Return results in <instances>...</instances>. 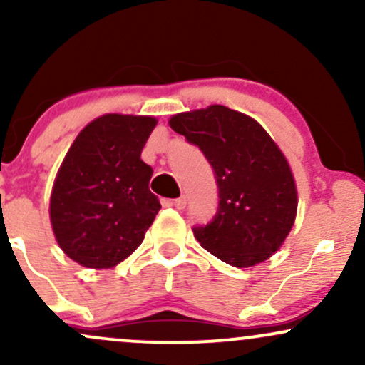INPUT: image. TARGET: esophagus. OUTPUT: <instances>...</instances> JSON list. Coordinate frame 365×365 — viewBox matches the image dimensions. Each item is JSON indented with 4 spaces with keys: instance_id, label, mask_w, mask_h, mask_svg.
Listing matches in <instances>:
<instances>
[{
    "instance_id": "obj_1",
    "label": "esophagus",
    "mask_w": 365,
    "mask_h": 365,
    "mask_svg": "<svg viewBox=\"0 0 365 365\" xmlns=\"http://www.w3.org/2000/svg\"><path fill=\"white\" fill-rule=\"evenodd\" d=\"M173 206L182 211V209H185V206H187V199H185V197H178V199H175Z\"/></svg>"
}]
</instances>
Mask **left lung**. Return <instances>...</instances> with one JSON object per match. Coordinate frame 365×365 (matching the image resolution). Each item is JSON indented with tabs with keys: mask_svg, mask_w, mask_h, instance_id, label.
Wrapping results in <instances>:
<instances>
[{
	"mask_svg": "<svg viewBox=\"0 0 365 365\" xmlns=\"http://www.w3.org/2000/svg\"><path fill=\"white\" fill-rule=\"evenodd\" d=\"M170 127L202 150L216 177V215L194 226L197 242L235 267L271 257L297 215L295 180L274 140L250 116L221 104L175 115Z\"/></svg>",
	"mask_w": 365,
	"mask_h": 365,
	"instance_id": "8db88e82",
	"label": "left lung"
}]
</instances>
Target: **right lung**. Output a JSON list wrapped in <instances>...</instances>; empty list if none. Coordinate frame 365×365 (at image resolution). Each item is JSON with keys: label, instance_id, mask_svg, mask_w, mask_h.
<instances>
[{"label": "right lung", "instance_id": "obj_1", "mask_svg": "<svg viewBox=\"0 0 365 365\" xmlns=\"http://www.w3.org/2000/svg\"><path fill=\"white\" fill-rule=\"evenodd\" d=\"M156 118L104 115L78 133L58 171L49 204L54 237L81 266L106 269L142 244L161 209L140 153Z\"/></svg>", "mask_w": 365, "mask_h": 365}]
</instances>
